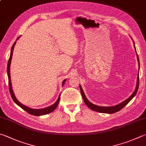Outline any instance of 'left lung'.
Returning <instances> with one entry per match:
<instances>
[{
    "label": "left lung",
    "instance_id": "1",
    "mask_svg": "<svg viewBox=\"0 0 146 146\" xmlns=\"http://www.w3.org/2000/svg\"><path fill=\"white\" fill-rule=\"evenodd\" d=\"M137 56L138 61H139V64H139V57H138V55H137ZM139 67H140V66H139ZM139 75H138L136 89H135V90L133 93L132 94L128 99L126 100L125 101H124L123 102H122L121 103H120V104L117 105L115 106H112V107H100V106H98V105H95L94 104H92V103H91L86 98V97L84 94V92L83 91V90H82L80 86V92H81L82 98H83V100H84V102H85V103H86L87 107L91 108V110L96 111V112H101V113H113L117 112H118V111L121 110L122 108H123L124 107H125V106L128 104L129 102H130V100L133 98L135 96V94H137L138 89H139Z\"/></svg>",
    "mask_w": 146,
    "mask_h": 146
}]
</instances>
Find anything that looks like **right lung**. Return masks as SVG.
Instances as JSON below:
<instances>
[{"mask_svg": "<svg viewBox=\"0 0 146 146\" xmlns=\"http://www.w3.org/2000/svg\"><path fill=\"white\" fill-rule=\"evenodd\" d=\"M20 38V37H19ZM18 38V39L19 38ZM15 43H14L13 44V45L11 48V54H10V57H9V59L8 60V63H7V76H8V81H9V92H10V94H11V96L13 100V101L15 102L16 104H17L19 107H20L21 108L23 109L24 110H25L26 112H28L29 113H30L31 115H36V116H39V115H45L47 114V113H51L52 112H53L55 108H57V105H58V103L59 102V100H60V95L59 98H58L57 100L56 101V102H55L54 105H52L51 106H50V107L45 108H42V109H33V108H29L27 107H25V105H22V103H20L17 100V99L16 98V97L15 96L14 93H13V89H12V87H11V76H10V65H11V59H12V55H13V49H14V46L15 45ZM66 80H64V81L62 82V86H64V82H65Z\"/></svg>", "mask_w": 146, "mask_h": 146, "instance_id": "add662e5", "label": "right lung"}]
</instances>
